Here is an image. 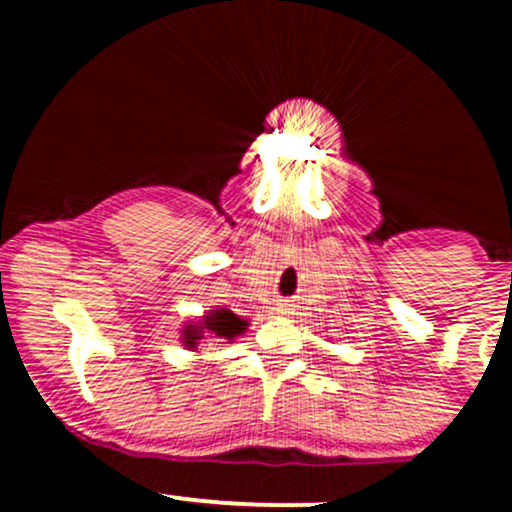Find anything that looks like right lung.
<instances>
[{
	"instance_id": "1",
	"label": "right lung",
	"mask_w": 512,
	"mask_h": 512,
	"mask_svg": "<svg viewBox=\"0 0 512 512\" xmlns=\"http://www.w3.org/2000/svg\"><path fill=\"white\" fill-rule=\"evenodd\" d=\"M245 330H248V320L238 317L233 310L216 308L209 310L199 322H187L185 330H182V344H185V349L195 351L197 346L202 344V339L214 337L233 342V339L240 337Z\"/></svg>"
}]
</instances>
